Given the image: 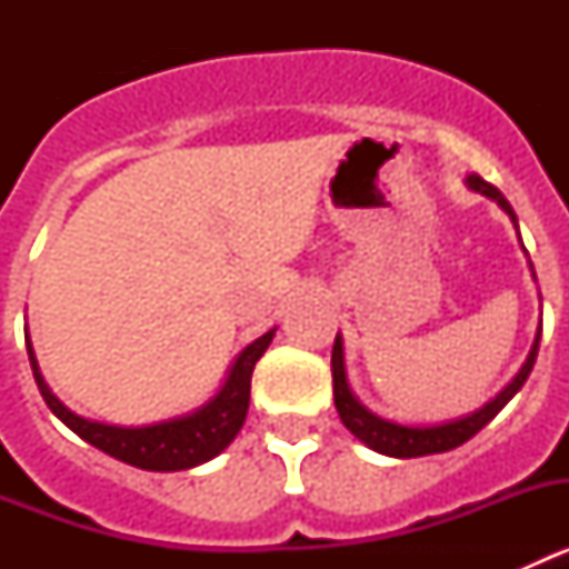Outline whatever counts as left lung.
Returning a JSON list of instances; mask_svg holds the SVG:
<instances>
[{
  "instance_id": "left-lung-1",
  "label": "left lung",
  "mask_w": 569,
  "mask_h": 569,
  "mask_svg": "<svg viewBox=\"0 0 569 569\" xmlns=\"http://www.w3.org/2000/svg\"><path fill=\"white\" fill-rule=\"evenodd\" d=\"M467 188L476 190V193L487 196L492 202L499 204L507 216H510L512 228L519 230V219L512 213L510 202H507L505 196H501L499 188H492L487 184L481 176H467ZM521 239V236H519ZM525 248V244H521ZM527 253V250H525ZM530 261V259H527ZM532 270V261H530ZM532 279H536V270H532ZM539 341H541V325L536 330V341H532L530 353H527L525 365L505 387H501L499 393L492 396L490 401L479 407V410H472V413L459 416V419H447L439 421V425H401V421L385 419V416H376L373 410H367L356 393L350 390V381H347V367H345V341H341V333L336 336L333 341V359H330V370H333V401L336 410H339L341 425L361 441L370 450L381 456H393V459H416V456H433V453H447V450H453V447L465 445L467 439L479 433L481 427L490 425L496 416H499L501 407L512 399V396L519 393L521 385L530 376L532 365H536V356H539Z\"/></svg>"
}]
</instances>
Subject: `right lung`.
Wrapping results in <instances>:
<instances>
[{
  "instance_id": "obj_1",
  "label": "right lung",
  "mask_w": 569,
  "mask_h": 569,
  "mask_svg": "<svg viewBox=\"0 0 569 569\" xmlns=\"http://www.w3.org/2000/svg\"><path fill=\"white\" fill-rule=\"evenodd\" d=\"M276 328L250 341L244 350L233 359L228 376H224L222 387L204 401L202 407H196L184 416H173V419L153 421V425L139 427H122V425H104V421L84 419V416L73 413L70 407H64L57 399V393L50 390L44 381L42 370H39L37 353L30 345V336L24 330V345H28V359L33 379H37L39 393H42L44 405L50 407V413L73 430L79 439L88 445L99 447L102 453L113 456V459L124 461L130 467L150 472H176L190 470L204 461L216 459L224 447L239 436L244 416H248L250 405V376H253L256 361L268 350L273 341Z\"/></svg>"
}]
</instances>
